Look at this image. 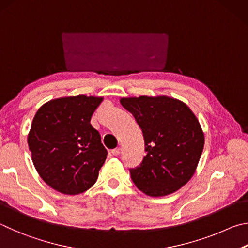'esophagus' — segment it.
<instances>
[{
  "mask_svg": "<svg viewBox=\"0 0 248 248\" xmlns=\"http://www.w3.org/2000/svg\"><path fill=\"white\" fill-rule=\"evenodd\" d=\"M120 148H114V149H112V155H120Z\"/></svg>",
  "mask_w": 248,
  "mask_h": 248,
  "instance_id": "1",
  "label": "esophagus"
}]
</instances>
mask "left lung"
<instances>
[{
	"instance_id": "left-lung-1",
	"label": "left lung",
	"mask_w": 248,
	"mask_h": 248,
	"mask_svg": "<svg viewBox=\"0 0 248 248\" xmlns=\"http://www.w3.org/2000/svg\"><path fill=\"white\" fill-rule=\"evenodd\" d=\"M120 101L144 134L147 155L140 167L129 170L134 184L151 197L176 192L192 179L205 144L196 115L184 102L167 95Z\"/></svg>"
}]
</instances>
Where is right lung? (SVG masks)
Returning a JSON list of instances; mask_svg holds the SVG:
<instances>
[{"label":"right lung","mask_w":248,"mask_h":248,"mask_svg":"<svg viewBox=\"0 0 248 248\" xmlns=\"http://www.w3.org/2000/svg\"><path fill=\"white\" fill-rule=\"evenodd\" d=\"M102 97H63L37 111L28 134L31 159L41 179L58 192L77 195L98 179L108 151L90 124Z\"/></svg>","instance_id":"add662e5"}]
</instances>
